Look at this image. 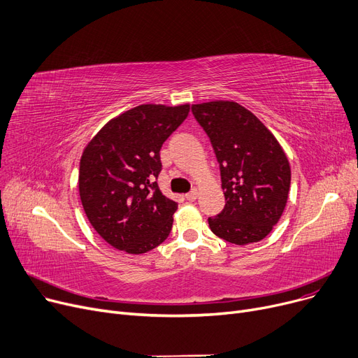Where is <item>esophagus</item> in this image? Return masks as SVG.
Listing matches in <instances>:
<instances>
[{
    "instance_id": "esophagus-1",
    "label": "esophagus",
    "mask_w": 358,
    "mask_h": 358,
    "mask_svg": "<svg viewBox=\"0 0 358 358\" xmlns=\"http://www.w3.org/2000/svg\"><path fill=\"white\" fill-rule=\"evenodd\" d=\"M197 196H199V190H197V189H193L190 193L185 194V199L189 200V201H194V200L197 199Z\"/></svg>"
}]
</instances>
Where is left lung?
<instances>
[{"label": "left lung", "instance_id": "1", "mask_svg": "<svg viewBox=\"0 0 358 358\" xmlns=\"http://www.w3.org/2000/svg\"><path fill=\"white\" fill-rule=\"evenodd\" d=\"M196 120L208 134L220 166L224 208L209 217L212 232L231 243L264 239L285 212L290 164L275 136L235 101L193 104Z\"/></svg>", "mask_w": 358, "mask_h": 358}]
</instances>
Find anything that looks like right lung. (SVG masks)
<instances>
[{
    "label": "right lung",
    "instance_id": "right-lung-1",
    "mask_svg": "<svg viewBox=\"0 0 358 358\" xmlns=\"http://www.w3.org/2000/svg\"><path fill=\"white\" fill-rule=\"evenodd\" d=\"M190 104H142L106 123L85 146L78 189L91 227L113 248L143 254L162 243L178 204L155 181L159 150Z\"/></svg>",
    "mask_w": 358,
    "mask_h": 358
}]
</instances>
